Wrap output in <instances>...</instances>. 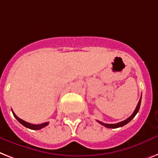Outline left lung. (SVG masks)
<instances>
[{
    "label": "left lung",
    "instance_id": "left-lung-1",
    "mask_svg": "<svg viewBox=\"0 0 158 158\" xmlns=\"http://www.w3.org/2000/svg\"><path fill=\"white\" fill-rule=\"evenodd\" d=\"M140 103H141V97H140V99H139V102H138V104H137V106L136 108H135V111L133 112V114L131 115L128 118H127L126 120H124V121L123 122H120V123H115V124H108V123H102V122H100L97 120V122L99 123L100 124H101V125H103L104 127H106L107 128H118V127H123V126L126 125V124H127L130 121H131L133 118H134V117L136 115V114L138 113V111H139V107H140Z\"/></svg>",
    "mask_w": 158,
    "mask_h": 158
}]
</instances>
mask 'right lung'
Here are the masks:
<instances>
[{"label":"right lung","instance_id":"add662e5","mask_svg":"<svg viewBox=\"0 0 158 158\" xmlns=\"http://www.w3.org/2000/svg\"><path fill=\"white\" fill-rule=\"evenodd\" d=\"M12 112H13V114H14V116H15V118H16L17 120H18V121H19V123L22 124V125H23L24 127L29 128V129H31V130H40V129H41V128L44 127H46V126L48 124V123H44L38 124V125L29 123H27V122L23 121V120H22L21 118H19V117L17 116L15 113H14V111H13V110H12Z\"/></svg>","mask_w":158,"mask_h":158}]
</instances>
